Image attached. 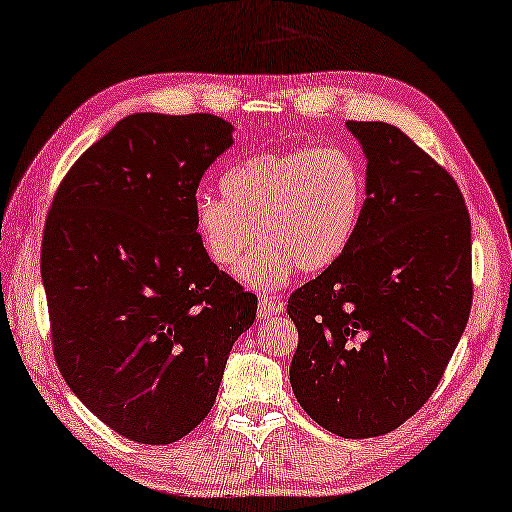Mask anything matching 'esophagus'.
Instances as JSON below:
<instances>
[{"mask_svg":"<svg viewBox=\"0 0 512 512\" xmlns=\"http://www.w3.org/2000/svg\"><path fill=\"white\" fill-rule=\"evenodd\" d=\"M280 312V303L271 299L269 294H259V303H257V317L259 319H269L271 315Z\"/></svg>","mask_w":512,"mask_h":512,"instance_id":"obj_1","label":"esophagus"}]
</instances>
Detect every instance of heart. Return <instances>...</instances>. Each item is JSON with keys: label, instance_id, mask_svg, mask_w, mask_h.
<instances>
[{"label": "heart", "instance_id": "1", "mask_svg": "<svg viewBox=\"0 0 512 512\" xmlns=\"http://www.w3.org/2000/svg\"><path fill=\"white\" fill-rule=\"evenodd\" d=\"M223 197L200 193L193 223L204 253L230 269L255 239L241 276L259 289L278 287L299 269L319 273L347 253L361 223L368 181L356 154L294 147L243 158L223 174Z\"/></svg>", "mask_w": 512, "mask_h": 512}]
</instances>
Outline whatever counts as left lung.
I'll return each mask as SVG.
<instances>
[{
  "mask_svg": "<svg viewBox=\"0 0 512 512\" xmlns=\"http://www.w3.org/2000/svg\"><path fill=\"white\" fill-rule=\"evenodd\" d=\"M368 195L347 253L287 301L289 381L312 421L379 437L423 407L469 322L471 220L455 179L400 128L347 121Z\"/></svg>",
  "mask_w": 512,
  "mask_h": 512,
  "instance_id": "left-lung-1",
  "label": "left lung"
}]
</instances>
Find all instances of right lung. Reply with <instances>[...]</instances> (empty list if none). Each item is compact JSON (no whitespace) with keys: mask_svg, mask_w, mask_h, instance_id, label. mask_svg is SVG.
Listing matches in <instances>:
<instances>
[{"mask_svg":"<svg viewBox=\"0 0 512 512\" xmlns=\"http://www.w3.org/2000/svg\"><path fill=\"white\" fill-rule=\"evenodd\" d=\"M213 114L140 112L91 144L45 220L41 276L61 377L91 414L165 446L213 407L257 296L204 253L197 186L232 147Z\"/></svg>","mask_w":512,"mask_h":512,"instance_id":"add662e5","label":"right lung"}]
</instances>
